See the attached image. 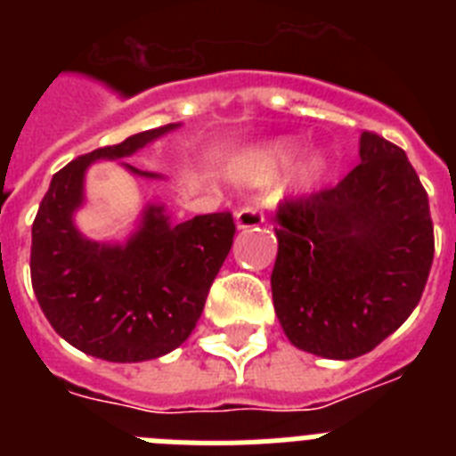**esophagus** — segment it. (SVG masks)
Listing matches in <instances>:
<instances>
[{
    "instance_id": "obj_1",
    "label": "esophagus",
    "mask_w": 456,
    "mask_h": 456,
    "mask_svg": "<svg viewBox=\"0 0 456 456\" xmlns=\"http://www.w3.org/2000/svg\"><path fill=\"white\" fill-rule=\"evenodd\" d=\"M263 221V212L257 208H253V205H247V208H241L235 212V225L240 231H251V228H257Z\"/></svg>"
}]
</instances>
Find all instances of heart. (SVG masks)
I'll return each instance as SVG.
<instances>
[{
    "mask_svg": "<svg viewBox=\"0 0 456 456\" xmlns=\"http://www.w3.org/2000/svg\"><path fill=\"white\" fill-rule=\"evenodd\" d=\"M301 152H304V143L297 139L272 141V143L248 152L244 159L237 162L235 178L248 187H265V184L273 183L285 168L292 167L299 159ZM326 173H329V157L324 152H315L299 167V171L294 175V187L301 193L313 191V189L320 187Z\"/></svg>",
    "mask_w": 456,
    "mask_h": 456,
    "instance_id": "1",
    "label": "heart"
}]
</instances>
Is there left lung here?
Segmentation results:
<instances>
[{
	"label": "left lung",
	"mask_w": 456,
	"mask_h": 456,
	"mask_svg": "<svg viewBox=\"0 0 456 456\" xmlns=\"http://www.w3.org/2000/svg\"><path fill=\"white\" fill-rule=\"evenodd\" d=\"M361 164L276 212V317L294 347L333 361L372 352L413 313L434 260L429 199L402 148L361 134Z\"/></svg>",
	"instance_id": "left-lung-1"
}]
</instances>
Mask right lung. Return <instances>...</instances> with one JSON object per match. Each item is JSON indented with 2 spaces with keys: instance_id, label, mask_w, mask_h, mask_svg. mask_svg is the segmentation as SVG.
Returning <instances> with one entry per match:
<instances>
[{
  "instance_id": "1",
  "label": "right lung",
  "mask_w": 456,
  "mask_h": 456,
  "mask_svg": "<svg viewBox=\"0 0 456 456\" xmlns=\"http://www.w3.org/2000/svg\"><path fill=\"white\" fill-rule=\"evenodd\" d=\"M180 123L98 148L54 173L31 225V285L47 322L88 356L141 363L180 347L200 320L212 281L231 253V212L173 224L164 205L148 203L125 241L88 240L75 225L84 178L98 159H125ZM125 171L148 180L159 173Z\"/></svg>"
}]
</instances>
